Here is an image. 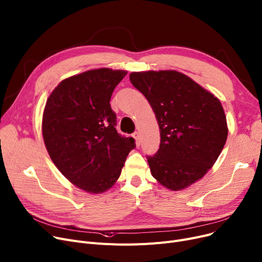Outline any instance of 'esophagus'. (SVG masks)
I'll use <instances>...</instances> for the list:
<instances>
[{"instance_id":"34e87169","label":"esophagus","mask_w":262,"mask_h":262,"mask_svg":"<svg viewBox=\"0 0 262 262\" xmlns=\"http://www.w3.org/2000/svg\"><path fill=\"white\" fill-rule=\"evenodd\" d=\"M133 137H134V139L136 140V144L140 145V134H139V132H135L133 134Z\"/></svg>"}]
</instances>
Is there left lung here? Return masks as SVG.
Here are the masks:
<instances>
[{
    "label": "left lung",
    "mask_w": 262,
    "mask_h": 262,
    "mask_svg": "<svg viewBox=\"0 0 262 262\" xmlns=\"http://www.w3.org/2000/svg\"><path fill=\"white\" fill-rule=\"evenodd\" d=\"M129 79L152 107L160 130L158 152L147 157L153 177L172 191L200 181L212 168L227 139L221 102L175 70L133 72Z\"/></svg>",
    "instance_id": "1"
}]
</instances>
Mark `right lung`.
<instances>
[{"mask_svg": "<svg viewBox=\"0 0 262 262\" xmlns=\"http://www.w3.org/2000/svg\"><path fill=\"white\" fill-rule=\"evenodd\" d=\"M126 74L100 68L64 78L43 110L41 128L52 161L69 182L91 194L116 184L136 146L132 137L118 134L109 103Z\"/></svg>", "mask_w": 262, "mask_h": 262, "instance_id": "obj_1", "label": "right lung"}]
</instances>
